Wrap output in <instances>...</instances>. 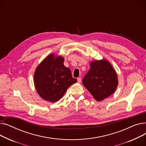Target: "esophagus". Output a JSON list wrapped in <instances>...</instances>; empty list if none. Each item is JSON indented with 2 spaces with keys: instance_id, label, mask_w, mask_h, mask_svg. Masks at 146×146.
Wrapping results in <instances>:
<instances>
[{
  "instance_id": "obj_1",
  "label": "esophagus",
  "mask_w": 146,
  "mask_h": 146,
  "mask_svg": "<svg viewBox=\"0 0 146 146\" xmlns=\"http://www.w3.org/2000/svg\"><path fill=\"white\" fill-rule=\"evenodd\" d=\"M81 81H82L81 78H78V82L79 83H80Z\"/></svg>"
}]
</instances>
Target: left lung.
<instances>
[{
    "label": "left lung",
    "mask_w": 146,
    "mask_h": 146,
    "mask_svg": "<svg viewBox=\"0 0 146 146\" xmlns=\"http://www.w3.org/2000/svg\"><path fill=\"white\" fill-rule=\"evenodd\" d=\"M90 67L82 83L96 101H101L116 90L118 83L117 75L105 59L91 61Z\"/></svg>",
    "instance_id": "1"
}]
</instances>
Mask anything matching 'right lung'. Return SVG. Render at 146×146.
Wrapping results in <instances>:
<instances>
[{
	"instance_id": "obj_1",
	"label": "right lung",
	"mask_w": 146,
	"mask_h": 146,
	"mask_svg": "<svg viewBox=\"0 0 146 146\" xmlns=\"http://www.w3.org/2000/svg\"><path fill=\"white\" fill-rule=\"evenodd\" d=\"M62 56L51 54L38 65L34 74L37 93L44 100L56 102L62 98L67 89L77 82L72 72L64 65Z\"/></svg>"
}]
</instances>
